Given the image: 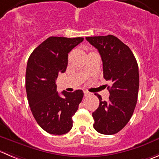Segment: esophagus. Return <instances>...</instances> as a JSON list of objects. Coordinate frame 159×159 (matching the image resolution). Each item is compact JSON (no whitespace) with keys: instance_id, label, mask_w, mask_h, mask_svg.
Here are the masks:
<instances>
[{"instance_id":"obj_1","label":"esophagus","mask_w":159,"mask_h":159,"mask_svg":"<svg viewBox=\"0 0 159 159\" xmlns=\"http://www.w3.org/2000/svg\"><path fill=\"white\" fill-rule=\"evenodd\" d=\"M88 95H90V92H88V91H84V96L85 97H87V96H88Z\"/></svg>"}]
</instances>
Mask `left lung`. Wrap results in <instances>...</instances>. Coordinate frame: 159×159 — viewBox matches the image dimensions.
Segmentation results:
<instances>
[{"label":"left lung","instance_id":"obj_1","mask_svg":"<svg viewBox=\"0 0 159 159\" xmlns=\"http://www.w3.org/2000/svg\"><path fill=\"white\" fill-rule=\"evenodd\" d=\"M98 50L103 62L109 100L100 101L99 107L92 113L93 128L101 134L111 135L126 126L135 109L139 90L138 65L129 47L112 35L86 37Z\"/></svg>","mask_w":159,"mask_h":159}]
</instances>
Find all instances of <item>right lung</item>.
<instances>
[{
  "mask_svg": "<svg viewBox=\"0 0 159 159\" xmlns=\"http://www.w3.org/2000/svg\"><path fill=\"white\" fill-rule=\"evenodd\" d=\"M83 37H51L30 54L25 72V90L33 116L39 126L54 135H62L72 127V116L82 101L84 92L57 91L56 80L68 66V54Z\"/></svg>",
  "mask_w": 159,
  "mask_h": 159,
  "instance_id": "right-lung-1",
  "label": "right lung"
}]
</instances>
